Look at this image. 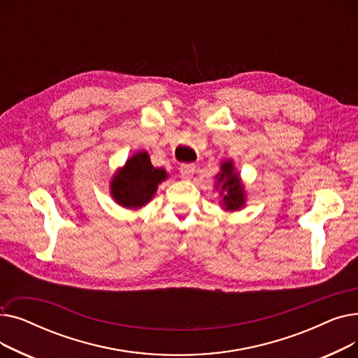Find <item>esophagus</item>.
I'll use <instances>...</instances> for the list:
<instances>
[{
  "instance_id": "esophagus-1",
  "label": "esophagus",
  "mask_w": 358,
  "mask_h": 358,
  "mask_svg": "<svg viewBox=\"0 0 358 358\" xmlns=\"http://www.w3.org/2000/svg\"><path fill=\"white\" fill-rule=\"evenodd\" d=\"M196 173V165L194 164H181L180 166V174L182 178H192Z\"/></svg>"
}]
</instances>
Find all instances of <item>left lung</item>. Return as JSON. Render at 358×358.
<instances>
[{
    "label": "left lung",
    "instance_id": "1",
    "mask_svg": "<svg viewBox=\"0 0 358 358\" xmlns=\"http://www.w3.org/2000/svg\"><path fill=\"white\" fill-rule=\"evenodd\" d=\"M220 184V194L223 192V206L228 210L241 209L245 203L242 184L239 182V176L234 173L232 161L222 164V173L217 177L216 185Z\"/></svg>",
    "mask_w": 358,
    "mask_h": 358
}]
</instances>
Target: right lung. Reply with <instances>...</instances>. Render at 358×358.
Returning a JSON list of instances; mask_svg holds the SVG:
<instances>
[{"label":"right lung","mask_w":358,"mask_h":358,"mask_svg":"<svg viewBox=\"0 0 358 358\" xmlns=\"http://www.w3.org/2000/svg\"><path fill=\"white\" fill-rule=\"evenodd\" d=\"M166 178L162 168H154L146 152L131 157L111 182V194L124 208H141L152 199L158 184Z\"/></svg>","instance_id":"right-lung-1"}]
</instances>
